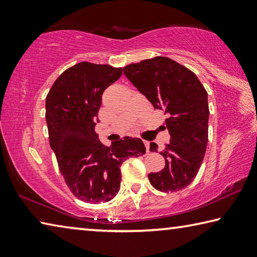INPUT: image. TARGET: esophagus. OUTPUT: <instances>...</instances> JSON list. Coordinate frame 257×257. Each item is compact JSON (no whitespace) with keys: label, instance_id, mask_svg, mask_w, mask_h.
<instances>
[{"label":"esophagus","instance_id":"1","mask_svg":"<svg viewBox=\"0 0 257 257\" xmlns=\"http://www.w3.org/2000/svg\"><path fill=\"white\" fill-rule=\"evenodd\" d=\"M144 145L146 147V152H147V153H149V152H150V142L144 141Z\"/></svg>","mask_w":257,"mask_h":257}]
</instances>
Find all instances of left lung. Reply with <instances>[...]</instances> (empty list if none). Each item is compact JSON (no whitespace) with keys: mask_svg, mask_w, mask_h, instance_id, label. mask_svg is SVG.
I'll return each mask as SVG.
<instances>
[{"mask_svg":"<svg viewBox=\"0 0 257 257\" xmlns=\"http://www.w3.org/2000/svg\"><path fill=\"white\" fill-rule=\"evenodd\" d=\"M123 73L154 108L168 114L164 124L170 144L161 152L165 167L150 173L151 185L164 193L184 189L195 179L206 152L207 92L193 71L165 56L128 64ZM158 147L151 143L150 151L158 152Z\"/></svg>","mask_w":257,"mask_h":257,"instance_id":"obj_1","label":"left lung"}]
</instances>
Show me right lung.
I'll use <instances>...</instances> for the list:
<instances>
[{"mask_svg":"<svg viewBox=\"0 0 257 257\" xmlns=\"http://www.w3.org/2000/svg\"><path fill=\"white\" fill-rule=\"evenodd\" d=\"M122 75V68L80 62L52 85L45 102L51 149L69 189L82 202L111 201L118 194L120 167L145 154L142 139L124 137L103 145L95 133L102 94Z\"/></svg>","mask_w":257,"mask_h":257,"instance_id":"1","label":"right lung"}]
</instances>
